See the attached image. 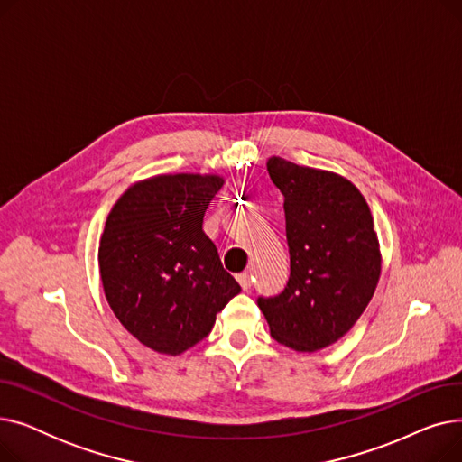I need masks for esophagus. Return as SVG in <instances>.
Returning <instances> with one entry per match:
<instances>
[{
    "label": "esophagus",
    "instance_id": "1",
    "mask_svg": "<svg viewBox=\"0 0 462 462\" xmlns=\"http://www.w3.org/2000/svg\"><path fill=\"white\" fill-rule=\"evenodd\" d=\"M237 282H239V286L244 288V290H249V288H251V284H253V281H251V275H249V273H239V275H237Z\"/></svg>",
    "mask_w": 462,
    "mask_h": 462
}]
</instances>
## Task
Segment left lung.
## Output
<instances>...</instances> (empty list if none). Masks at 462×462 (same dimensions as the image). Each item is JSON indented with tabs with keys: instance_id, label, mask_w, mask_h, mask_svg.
I'll use <instances>...</instances> for the list:
<instances>
[{
	"instance_id": "8db88e82",
	"label": "left lung",
	"mask_w": 462,
	"mask_h": 462,
	"mask_svg": "<svg viewBox=\"0 0 462 462\" xmlns=\"http://www.w3.org/2000/svg\"><path fill=\"white\" fill-rule=\"evenodd\" d=\"M268 172L284 197L290 279L258 307L277 343L317 352L345 337L374 294L382 272L374 221L341 174L275 155Z\"/></svg>"
}]
</instances>
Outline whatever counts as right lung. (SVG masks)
<instances>
[{"label":"right lung","mask_w":462,"mask_h":462,"mask_svg":"<svg viewBox=\"0 0 462 462\" xmlns=\"http://www.w3.org/2000/svg\"><path fill=\"white\" fill-rule=\"evenodd\" d=\"M218 174H157L133 183L112 206L99 244L106 301L134 338L180 356L211 331L241 292L204 234Z\"/></svg>","instance_id":"add662e5"}]
</instances>
